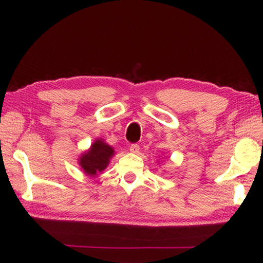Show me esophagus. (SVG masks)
I'll use <instances>...</instances> for the list:
<instances>
[{
  "label": "esophagus",
  "mask_w": 263,
  "mask_h": 263,
  "mask_svg": "<svg viewBox=\"0 0 263 263\" xmlns=\"http://www.w3.org/2000/svg\"><path fill=\"white\" fill-rule=\"evenodd\" d=\"M128 149H130L131 153H138L139 152L140 147H139V145H137V144H131L130 146H128Z\"/></svg>",
  "instance_id": "1"
}]
</instances>
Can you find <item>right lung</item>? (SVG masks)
<instances>
[{"label": "right lung", "instance_id": "right-lung-1", "mask_svg": "<svg viewBox=\"0 0 263 263\" xmlns=\"http://www.w3.org/2000/svg\"><path fill=\"white\" fill-rule=\"evenodd\" d=\"M115 151L102 139H97L91 144L89 151L81 154L79 164L83 169L84 174L96 176L108 167L110 159L114 157Z\"/></svg>", "mask_w": 263, "mask_h": 263}]
</instances>
